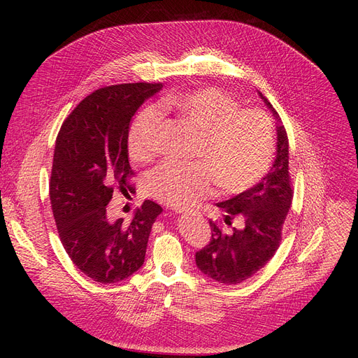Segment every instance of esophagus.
I'll use <instances>...</instances> for the list:
<instances>
[{
	"instance_id": "1",
	"label": "esophagus",
	"mask_w": 358,
	"mask_h": 358,
	"mask_svg": "<svg viewBox=\"0 0 358 358\" xmlns=\"http://www.w3.org/2000/svg\"><path fill=\"white\" fill-rule=\"evenodd\" d=\"M177 215H196V212L190 210V209H176Z\"/></svg>"
}]
</instances>
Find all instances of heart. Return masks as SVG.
<instances>
[{
    "label": "heart",
    "mask_w": 358,
    "mask_h": 358,
    "mask_svg": "<svg viewBox=\"0 0 358 358\" xmlns=\"http://www.w3.org/2000/svg\"><path fill=\"white\" fill-rule=\"evenodd\" d=\"M164 110L200 131L193 164L164 162L148 177V190L171 206L190 204L212 193L213 184L224 194L248 190L270 169L275 136L266 111L241 108L239 101L217 88H203L161 101ZM164 117L145 107L131 122L127 148L130 158L145 162L159 148Z\"/></svg>",
    "instance_id": "b5f03b06"
}]
</instances>
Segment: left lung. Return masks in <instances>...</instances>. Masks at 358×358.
Wrapping results in <instances>:
<instances>
[{"label":"left lung","mask_w":358,"mask_h":358,"mask_svg":"<svg viewBox=\"0 0 358 358\" xmlns=\"http://www.w3.org/2000/svg\"><path fill=\"white\" fill-rule=\"evenodd\" d=\"M258 94L278 122L274 164L251 189L216 204L224 212V223L232 224V219L241 217L245 227L223 234L219 224L210 220L212 239L209 245L196 252L197 268L222 285L242 283L271 259L280 245L293 199L286 129L280 123L270 101L259 91Z\"/></svg>","instance_id":"obj_1"}]
</instances>
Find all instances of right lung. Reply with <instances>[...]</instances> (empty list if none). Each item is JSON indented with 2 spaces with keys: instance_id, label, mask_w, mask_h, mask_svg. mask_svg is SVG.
<instances>
[{
  "instance_id": "add662e5",
  "label": "right lung",
  "mask_w": 358,
  "mask_h": 358,
  "mask_svg": "<svg viewBox=\"0 0 358 358\" xmlns=\"http://www.w3.org/2000/svg\"><path fill=\"white\" fill-rule=\"evenodd\" d=\"M161 88L135 83L96 90L72 110L56 138L49 185L56 228L71 261L97 283H117L142 267L162 212L145 200L129 223L107 215L113 190H130V120Z\"/></svg>"
}]
</instances>
